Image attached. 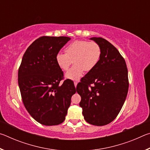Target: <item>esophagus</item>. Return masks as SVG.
Instances as JSON below:
<instances>
[{"label":"esophagus","mask_w":150,"mask_h":150,"mask_svg":"<svg viewBox=\"0 0 150 150\" xmlns=\"http://www.w3.org/2000/svg\"><path fill=\"white\" fill-rule=\"evenodd\" d=\"M74 85H75V87H77V81H75V82H74Z\"/></svg>","instance_id":"esophagus-1"}]
</instances>
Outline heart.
Masks as SVG:
<instances>
[{
  "instance_id": "1",
  "label": "heart",
  "mask_w": 150,
  "mask_h": 150,
  "mask_svg": "<svg viewBox=\"0 0 150 150\" xmlns=\"http://www.w3.org/2000/svg\"><path fill=\"white\" fill-rule=\"evenodd\" d=\"M65 54L59 52L55 60L57 65L63 71H67L73 61L74 66L66 73L65 77L77 80L83 71L88 72L95 68L101 57V48L95 42L87 40H77L65 48Z\"/></svg>"
}]
</instances>
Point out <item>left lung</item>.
Segmentation results:
<instances>
[{"mask_svg":"<svg viewBox=\"0 0 150 150\" xmlns=\"http://www.w3.org/2000/svg\"><path fill=\"white\" fill-rule=\"evenodd\" d=\"M101 48L99 62L77 86L79 105L88 123L106 125L120 112L128 91V69L118 50L102 38H91Z\"/></svg>","mask_w":150,"mask_h":150,"instance_id":"left-lung-1","label":"left lung"}]
</instances>
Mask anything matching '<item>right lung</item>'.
<instances>
[{
  "instance_id": "obj_1",
  "label": "right lung",
  "mask_w": 150,
  "mask_h": 150,
  "mask_svg": "<svg viewBox=\"0 0 150 150\" xmlns=\"http://www.w3.org/2000/svg\"><path fill=\"white\" fill-rule=\"evenodd\" d=\"M70 40L65 36L39 38L28 47L19 67L18 80L24 105L43 125L62 123L76 93L72 81L67 79L60 85L63 72L55 60L56 54Z\"/></svg>"
}]
</instances>
